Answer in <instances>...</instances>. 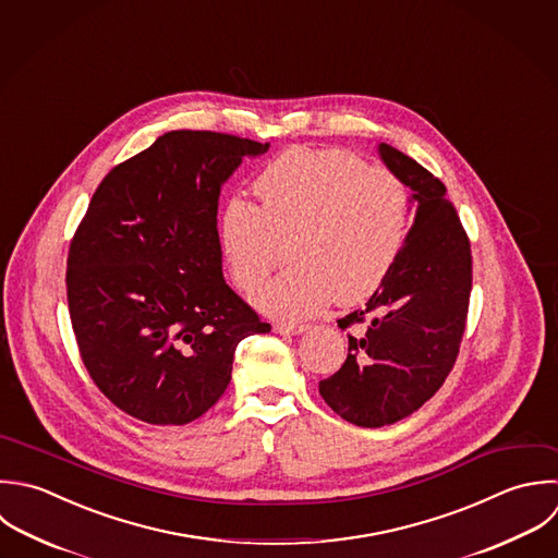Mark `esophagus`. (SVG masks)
I'll use <instances>...</instances> for the list:
<instances>
[{"label":"esophagus","instance_id":"obj_1","mask_svg":"<svg viewBox=\"0 0 558 558\" xmlns=\"http://www.w3.org/2000/svg\"><path fill=\"white\" fill-rule=\"evenodd\" d=\"M306 330H308V326H295V324H276L274 326V332H278V335H302Z\"/></svg>","mask_w":558,"mask_h":558}]
</instances>
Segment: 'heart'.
Instances as JSON below:
<instances>
[{
	"label": "heart",
	"instance_id": "obj_1",
	"mask_svg": "<svg viewBox=\"0 0 558 558\" xmlns=\"http://www.w3.org/2000/svg\"><path fill=\"white\" fill-rule=\"evenodd\" d=\"M263 208L232 197L219 221L221 256L243 289L260 284L293 241L287 274L260 287L254 306L278 319H306L332 298L350 306L391 274L407 234V186L387 169L341 149H291L256 180Z\"/></svg>",
	"mask_w": 558,
	"mask_h": 558
}]
</instances>
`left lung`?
Returning a JSON list of instances; mask_svg holds the SVG:
<instances>
[{"instance_id":"obj_1","label":"left lung","mask_w":558,"mask_h":558,"mask_svg":"<svg viewBox=\"0 0 558 558\" xmlns=\"http://www.w3.org/2000/svg\"><path fill=\"white\" fill-rule=\"evenodd\" d=\"M378 156L413 191L415 219L383 287L339 319L341 330L354 328L348 359L319 383L326 404L363 428L400 422L439 391L459 354L472 291L470 239L446 184L387 143Z\"/></svg>"}]
</instances>
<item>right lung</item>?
I'll return each instance as SVG.
<instances>
[{
    "mask_svg": "<svg viewBox=\"0 0 558 558\" xmlns=\"http://www.w3.org/2000/svg\"><path fill=\"white\" fill-rule=\"evenodd\" d=\"M269 143L171 130L117 165L71 241L66 300L84 367L123 413L156 426L204 415L234 350L271 326L226 284L219 193Z\"/></svg>",
    "mask_w": 558,
    "mask_h": 558,
    "instance_id": "add662e5",
    "label": "right lung"
}]
</instances>
